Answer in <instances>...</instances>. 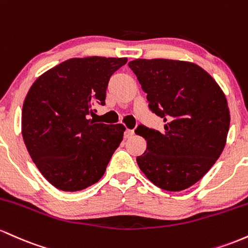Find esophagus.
<instances>
[{"label": "esophagus", "mask_w": 248, "mask_h": 248, "mask_svg": "<svg viewBox=\"0 0 248 248\" xmlns=\"http://www.w3.org/2000/svg\"><path fill=\"white\" fill-rule=\"evenodd\" d=\"M133 130H130V129H126L125 130V132H124V138H131L132 136H133Z\"/></svg>", "instance_id": "esophagus-1"}]
</instances>
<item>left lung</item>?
Listing matches in <instances>:
<instances>
[{"label": "left lung", "instance_id": "obj_1", "mask_svg": "<svg viewBox=\"0 0 248 248\" xmlns=\"http://www.w3.org/2000/svg\"><path fill=\"white\" fill-rule=\"evenodd\" d=\"M149 108L164 119L161 132L139 125L146 151L137 157L147 179L178 192L207 173L226 144L230 110L224 91L208 72L185 61L138 60L129 63Z\"/></svg>", "mask_w": 248, "mask_h": 248}]
</instances>
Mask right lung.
I'll list each match as a JSON object with an SVG mask.
<instances>
[{
    "instance_id": "obj_1",
    "label": "right lung",
    "mask_w": 248,
    "mask_h": 248,
    "mask_svg": "<svg viewBox=\"0 0 248 248\" xmlns=\"http://www.w3.org/2000/svg\"><path fill=\"white\" fill-rule=\"evenodd\" d=\"M126 57L70 58L42 74L22 109V136L42 176L65 192L84 190L105 173L123 140V124L88 119L104 104L111 75Z\"/></svg>"
}]
</instances>
